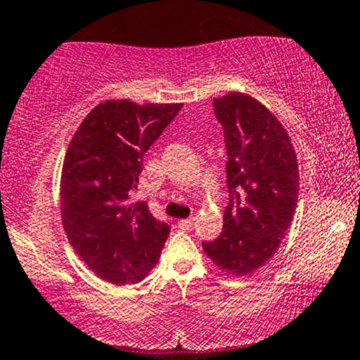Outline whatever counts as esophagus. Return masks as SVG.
<instances>
[{"mask_svg":"<svg viewBox=\"0 0 360 360\" xmlns=\"http://www.w3.org/2000/svg\"><path fill=\"white\" fill-rule=\"evenodd\" d=\"M193 224H195V217H188V219H181L180 223H179V226H180L181 229H191Z\"/></svg>","mask_w":360,"mask_h":360,"instance_id":"esophagus-1","label":"esophagus"}]
</instances>
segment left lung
<instances>
[{
    "label": "left lung",
    "mask_w": 360,
    "mask_h": 360,
    "mask_svg": "<svg viewBox=\"0 0 360 360\" xmlns=\"http://www.w3.org/2000/svg\"><path fill=\"white\" fill-rule=\"evenodd\" d=\"M228 151L229 200L217 240L202 243L217 269L250 276L276 255L292 224L300 195V168L290 137L264 103L231 91L212 100ZM238 190V193H234Z\"/></svg>",
    "instance_id": "left-lung-1"
}]
</instances>
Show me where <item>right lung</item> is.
<instances>
[{
	"instance_id": "right-lung-1",
	"label": "right lung",
	"mask_w": 360,
	"mask_h": 360,
	"mask_svg": "<svg viewBox=\"0 0 360 360\" xmlns=\"http://www.w3.org/2000/svg\"><path fill=\"white\" fill-rule=\"evenodd\" d=\"M184 103L107 100L76 129L60 172V219L96 277L132 285L155 269L169 226L132 202L143 156Z\"/></svg>"
}]
</instances>
